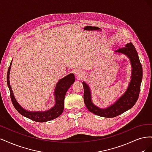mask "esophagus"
Segmentation results:
<instances>
[{
    "mask_svg": "<svg viewBox=\"0 0 152 152\" xmlns=\"http://www.w3.org/2000/svg\"><path fill=\"white\" fill-rule=\"evenodd\" d=\"M75 75H76V76L79 78V79H81V78H82L84 77V73H82L81 71H77V72H76V73H75Z\"/></svg>",
    "mask_w": 152,
    "mask_h": 152,
    "instance_id": "esophagus-1",
    "label": "esophagus"
}]
</instances>
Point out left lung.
I'll list each match as a JSON object with an SVG mask.
<instances>
[{
    "label": "left lung",
    "mask_w": 152,
    "mask_h": 152,
    "mask_svg": "<svg viewBox=\"0 0 152 152\" xmlns=\"http://www.w3.org/2000/svg\"><path fill=\"white\" fill-rule=\"evenodd\" d=\"M115 52L121 53L127 56L132 68L131 80L128 88L126 93L115 103L105 109H101L96 107L91 102V92L88 85L84 82H82L84 87V100L87 108L95 115L107 118L117 117L131 108L135 104L139 97L142 77V69L138 54L131 42L127 44L125 47L119 48Z\"/></svg>",
    "instance_id": "left-lung-1"
}]
</instances>
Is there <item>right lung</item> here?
Returning a JSON list of instances; mask_svg holds the SVG:
<instances>
[{"mask_svg":"<svg viewBox=\"0 0 152 152\" xmlns=\"http://www.w3.org/2000/svg\"><path fill=\"white\" fill-rule=\"evenodd\" d=\"M12 61L11 62L10 66L9 67L7 74V83L9 89L10 91V96L12 103L14 107L17 111L23 116L28 118L32 121L38 122H44L53 120V119L58 117L63 113L64 109V103H65V97L70 86L75 82V76L73 73L69 74L61 80H59L55 88L54 95H55V105L49 110L45 112H31L26 111L24 110L21 106L18 103L16 100L13 95L11 87L10 82V73Z\"/></svg>","mask_w":152,"mask_h":152,"instance_id":"right-lung-1","label":"right lung"}]
</instances>
